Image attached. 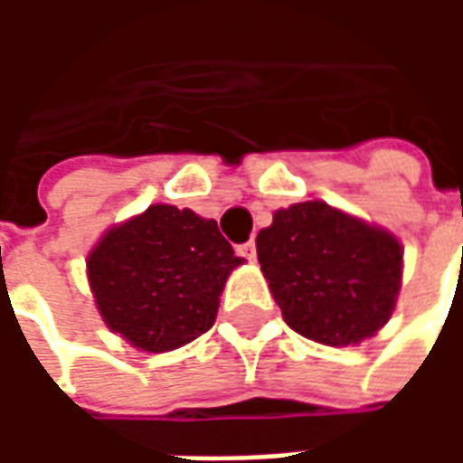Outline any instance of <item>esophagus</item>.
<instances>
[{
  "instance_id": "obj_1",
  "label": "esophagus",
  "mask_w": 463,
  "mask_h": 463,
  "mask_svg": "<svg viewBox=\"0 0 463 463\" xmlns=\"http://www.w3.org/2000/svg\"><path fill=\"white\" fill-rule=\"evenodd\" d=\"M235 252H238L241 258H245V260H255V255H258V250H255V242L252 241L238 245V248H235Z\"/></svg>"
}]
</instances>
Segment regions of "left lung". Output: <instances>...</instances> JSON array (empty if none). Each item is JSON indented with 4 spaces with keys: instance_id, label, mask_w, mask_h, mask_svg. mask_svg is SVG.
<instances>
[{
    "instance_id": "obj_1",
    "label": "left lung",
    "mask_w": 463,
    "mask_h": 463,
    "mask_svg": "<svg viewBox=\"0 0 463 463\" xmlns=\"http://www.w3.org/2000/svg\"><path fill=\"white\" fill-rule=\"evenodd\" d=\"M255 245L282 317L307 340L330 347L357 345L394 310L402 245L327 203L278 211Z\"/></svg>"
}]
</instances>
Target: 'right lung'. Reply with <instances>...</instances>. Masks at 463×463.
Here are the masks:
<instances>
[{
	"instance_id": "obj_1",
	"label": "right lung",
	"mask_w": 463,
	"mask_h": 463,
	"mask_svg": "<svg viewBox=\"0 0 463 463\" xmlns=\"http://www.w3.org/2000/svg\"><path fill=\"white\" fill-rule=\"evenodd\" d=\"M241 262L215 221L151 205L101 238L89 282L111 330L133 347L168 352L211 330L218 295Z\"/></svg>"
}]
</instances>
